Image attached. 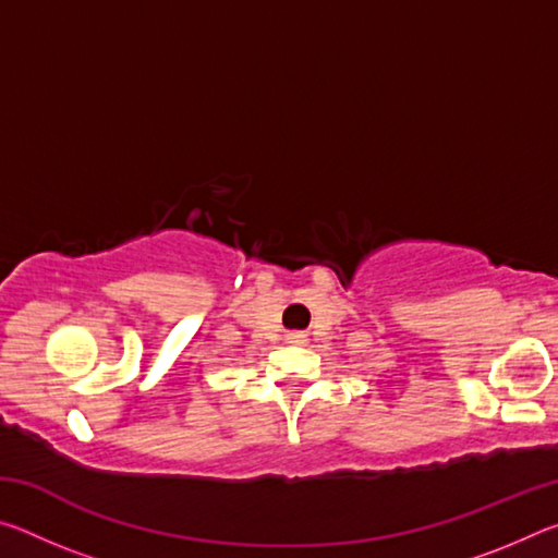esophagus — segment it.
<instances>
[{"mask_svg": "<svg viewBox=\"0 0 558 558\" xmlns=\"http://www.w3.org/2000/svg\"><path fill=\"white\" fill-rule=\"evenodd\" d=\"M288 342H290V344H298V347H300V344H305L307 339H305V335H288Z\"/></svg>", "mask_w": 558, "mask_h": 558, "instance_id": "obj_1", "label": "esophagus"}]
</instances>
